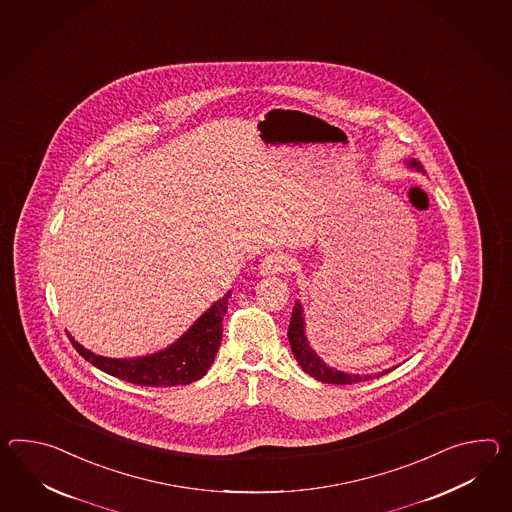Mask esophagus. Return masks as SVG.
Returning a JSON list of instances; mask_svg holds the SVG:
<instances>
[{"label":"esophagus","mask_w":512,"mask_h":512,"mask_svg":"<svg viewBox=\"0 0 512 512\" xmlns=\"http://www.w3.org/2000/svg\"><path fill=\"white\" fill-rule=\"evenodd\" d=\"M288 268L287 257L279 255V253H272L266 255L259 264V274L261 275H275L285 272Z\"/></svg>","instance_id":"esophagus-1"}]
</instances>
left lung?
I'll return each instance as SVG.
<instances>
[{
    "label": "left lung",
    "mask_w": 512,
    "mask_h": 512,
    "mask_svg": "<svg viewBox=\"0 0 512 512\" xmlns=\"http://www.w3.org/2000/svg\"><path fill=\"white\" fill-rule=\"evenodd\" d=\"M411 170L422 172L424 174V166L416 159H407L405 161ZM288 342L292 353L296 357V361L303 368L305 374L311 375L314 379L322 381V383H329V385H353L359 381H368L372 375H359V374H346L335 370L331 366H327L320 355H316V351L311 348L307 335H305V316H303V305L300 300L296 301L294 311H292V318H290V327H288ZM390 370H385L381 374H375L374 377L387 374Z\"/></svg>",
    "instance_id": "8db88e82"
}]
</instances>
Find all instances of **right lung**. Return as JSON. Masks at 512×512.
Instances as JSON below:
<instances>
[{
    "label": "right lung",
    "instance_id": "1",
    "mask_svg": "<svg viewBox=\"0 0 512 512\" xmlns=\"http://www.w3.org/2000/svg\"><path fill=\"white\" fill-rule=\"evenodd\" d=\"M231 290L214 301L194 324L168 348L135 359H111L96 355L70 337L85 361L105 374L124 379L140 387H177L201 379L211 368L222 342V320L227 312Z\"/></svg>",
    "mask_w": 512,
    "mask_h": 512
}]
</instances>
